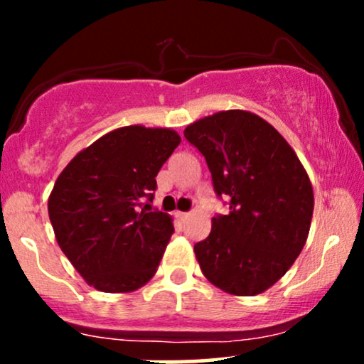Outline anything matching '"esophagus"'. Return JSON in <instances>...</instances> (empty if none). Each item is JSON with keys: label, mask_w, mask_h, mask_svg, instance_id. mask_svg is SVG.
<instances>
[{"label": "esophagus", "mask_w": 364, "mask_h": 364, "mask_svg": "<svg viewBox=\"0 0 364 364\" xmlns=\"http://www.w3.org/2000/svg\"><path fill=\"white\" fill-rule=\"evenodd\" d=\"M178 219L179 220H186L188 219V217H190V214H188V212H178Z\"/></svg>", "instance_id": "esophagus-1"}]
</instances>
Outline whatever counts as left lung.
Returning <instances> with one entry per match:
<instances>
[{
	"mask_svg": "<svg viewBox=\"0 0 364 364\" xmlns=\"http://www.w3.org/2000/svg\"><path fill=\"white\" fill-rule=\"evenodd\" d=\"M205 157L214 190L228 195L229 214L212 219L195 245L203 275L235 296L272 287L301 253L310 232L313 188L286 139L260 116L219 111L185 128Z\"/></svg>",
	"mask_w": 364,
	"mask_h": 364,
	"instance_id": "8db88e82",
	"label": "left lung"
}]
</instances>
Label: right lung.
<instances>
[{"label":"right lung","instance_id":"1","mask_svg":"<svg viewBox=\"0 0 364 364\" xmlns=\"http://www.w3.org/2000/svg\"><path fill=\"white\" fill-rule=\"evenodd\" d=\"M181 136L171 128L123 127L80 150L48 200L54 236L77 272L102 292H132L157 272L174 232L152 210L156 176Z\"/></svg>","mask_w":364,"mask_h":364}]
</instances>
